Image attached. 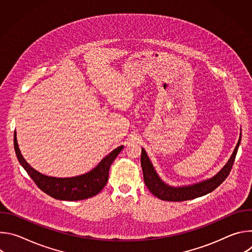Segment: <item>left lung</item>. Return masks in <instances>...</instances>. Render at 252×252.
Masks as SVG:
<instances>
[{
    "instance_id": "obj_1",
    "label": "left lung",
    "mask_w": 252,
    "mask_h": 252,
    "mask_svg": "<svg viewBox=\"0 0 252 252\" xmlns=\"http://www.w3.org/2000/svg\"><path fill=\"white\" fill-rule=\"evenodd\" d=\"M240 137H241V133H240ZM240 137L238 139L237 145L228 162L217 175H214L212 178H209L205 182H202L193 186H189V187H183V188H172L165 185L157 174L145 150L141 149L140 164H141L142 173H143V181H145V184L149 189V190L161 200L184 201V200H189V199H193V198L205 195L211 192L212 190H214L219 186H220L225 181V178L228 176L231 170V167L234 163L238 147L240 145Z\"/></svg>"
}]
</instances>
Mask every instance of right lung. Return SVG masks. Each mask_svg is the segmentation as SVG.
<instances>
[{
	"label": "right lung",
	"mask_w": 252,
	"mask_h": 252,
	"mask_svg": "<svg viewBox=\"0 0 252 252\" xmlns=\"http://www.w3.org/2000/svg\"><path fill=\"white\" fill-rule=\"evenodd\" d=\"M14 147L18 160L37 187L56 199L68 201L87 199L96 195L109 181L110 167L124 149L122 146L113 151L98 163V165H96L95 168L86 174L75 177L59 178L40 173L26 161L19 150L16 132L14 135Z\"/></svg>",
	"instance_id": "1"
}]
</instances>
